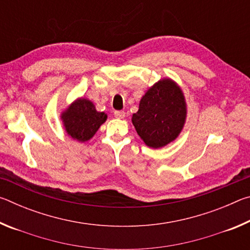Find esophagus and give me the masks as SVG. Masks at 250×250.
<instances>
[{
    "instance_id": "1",
    "label": "esophagus",
    "mask_w": 250,
    "mask_h": 250,
    "mask_svg": "<svg viewBox=\"0 0 250 250\" xmlns=\"http://www.w3.org/2000/svg\"><path fill=\"white\" fill-rule=\"evenodd\" d=\"M113 115H115V117L118 118V119H124L125 113V111H122V110H116V111L113 112Z\"/></svg>"
}]
</instances>
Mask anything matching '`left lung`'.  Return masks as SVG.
<instances>
[{
    "instance_id": "left-lung-1",
    "label": "left lung",
    "mask_w": 250,
    "mask_h": 250,
    "mask_svg": "<svg viewBox=\"0 0 250 250\" xmlns=\"http://www.w3.org/2000/svg\"><path fill=\"white\" fill-rule=\"evenodd\" d=\"M184 96L170 79L156 83L146 91L132 117L138 134L150 147H162L179 135L184 125Z\"/></svg>"
}]
</instances>
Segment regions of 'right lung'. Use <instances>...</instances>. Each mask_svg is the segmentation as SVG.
Returning <instances> with one entry per match:
<instances>
[{
    "instance_id": "1",
    "label": "right lung",
    "mask_w": 250,
    "mask_h": 250,
    "mask_svg": "<svg viewBox=\"0 0 250 250\" xmlns=\"http://www.w3.org/2000/svg\"><path fill=\"white\" fill-rule=\"evenodd\" d=\"M67 133L78 141L92 138L99 126L107 119L104 112H98L94 104L87 99H78L62 115Z\"/></svg>"
}]
</instances>
